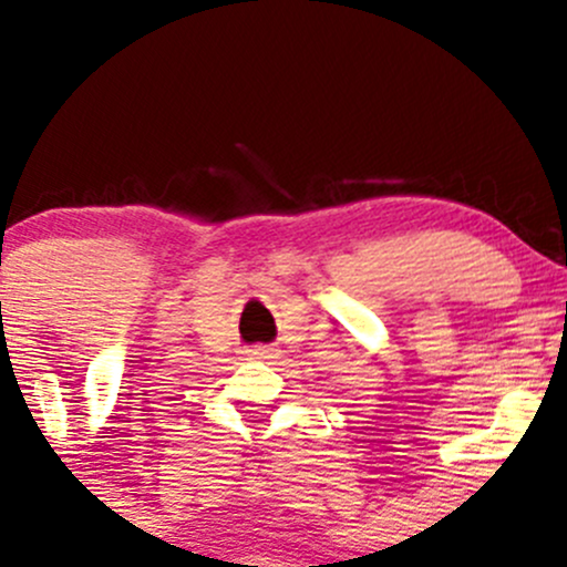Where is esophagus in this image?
I'll return each instance as SVG.
<instances>
[{
  "label": "esophagus",
  "instance_id": "1",
  "mask_svg": "<svg viewBox=\"0 0 567 567\" xmlns=\"http://www.w3.org/2000/svg\"><path fill=\"white\" fill-rule=\"evenodd\" d=\"M247 358H252V360H271V358H277V350H274V347L258 344V347H250V350H247Z\"/></svg>",
  "mask_w": 567,
  "mask_h": 567
}]
</instances>
